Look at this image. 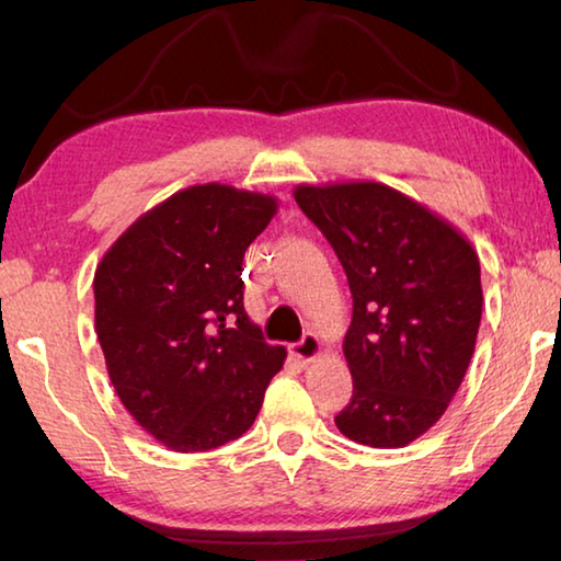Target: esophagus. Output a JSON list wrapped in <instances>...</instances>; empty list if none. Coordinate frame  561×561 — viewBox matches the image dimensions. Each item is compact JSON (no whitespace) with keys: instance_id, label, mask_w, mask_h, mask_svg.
<instances>
[{"instance_id":"34e87169","label":"esophagus","mask_w":561,"mask_h":561,"mask_svg":"<svg viewBox=\"0 0 561 561\" xmlns=\"http://www.w3.org/2000/svg\"><path fill=\"white\" fill-rule=\"evenodd\" d=\"M289 351H291L294 358L301 360V364H309V360H314L319 356L321 341H319L317 334H304L301 341H297V344L289 346Z\"/></svg>"}]
</instances>
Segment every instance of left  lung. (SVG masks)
I'll return each instance as SVG.
<instances>
[{"mask_svg":"<svg viewBox=\"0 0 561 561\" xmlns=\"http://www.w3.org/2000/svg\"><path fill=\"white\" fill-rule=\"evenodd\" d=\"M294 201L334 247L354 297L344 339L354 396L336 428L371 448H403L440 421L470 366L482 317L478 252L383 183L299 185Z\"/></svg>","mask_w":561,"mask_h":561,"instance_id":"obj_1","label":"left lung"}]
</instances>
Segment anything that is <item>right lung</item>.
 <instances>
[{
  "mask_svg": "<svg viewBox=\"0 0 561 561\" xmlns=\"http://www.w3.org/2000/svg\"><path fill=\"white\" fill-rule=\"evenodd\" d=\"M277 197L193 185L140 215L93 277L111 383L140 428L175 453L240 438L287 348L244 311L242 257Z\"/></svg>",
  "mask_w": 561,
  "mask_h": 561,
  "instance_id": "add662e5",
  "label": "right lung"
}]
</instances>
